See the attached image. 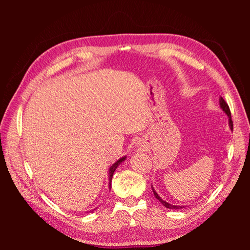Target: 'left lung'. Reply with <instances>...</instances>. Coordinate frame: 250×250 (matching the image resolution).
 <instances>
[{
	"label": "left lung",
	"mask_w": 250,
	"mask_h": 250,
	"mask_svg": "<svg viewBox=\"0 0 250 250\" xmlns=\"http://www.w3.org/2000/svg\"><path fill=\"white\" fill-rule=\"evenodd\" d=\"M219 104H221V108L223 109V111H225V113L226 115L228 116V118H229V126H230V129L232 130V120H231V115H230V110H229V107H228V104H227V103L225 100H224L223 98H221V100H219ZM152 191H153V194H154V196L158 198V200L162 203V204L167 207V208H172V209H179V208H183V206H175V205H171V204H168V203H167V202H164L162 198H161L159 195H158V193H156L155 191H154V188H153V186H152Z\"/></svg>",
	"instance_id": "obj_1"
}]
</instances>
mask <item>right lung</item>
I'll use <instances>...</instances> for the list:
<instances>
[{"mask_svg":"<svg viewBox=\"0 0 250 250\" xmlns=\"http://www.w3.org/2000/svg\"><path fill=\"white\" fill-rule=\"evenodd\" d=\"M125 158H121L120 160H118L117 162L113 164V166L110 167V170H109V188H111V180H112V176H113V173H115V171H116V168H117V167L119 166V164L122 162V161H125Z\"/></svg>","mask_w":250,"mask_h":250,"instance_id":"1","label":"right lung"}]
</instances>
